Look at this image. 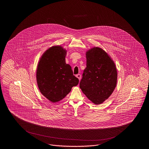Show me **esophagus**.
Returning <instances> with one entry per match:
<instances>
[{
  "label": "esophagus",
  "mask_w": 149,
  "mask_h": 149,
  "mask_svg": "<svg viewBox=\"0 0 149 149\" xmlns=\"http://www.w3.org/2000/svg\"><path fill=\"white\" fill-rule=\"evenodd\" d=\"M76 77H77L79 80H80V79H81V75H80V74H77V75H76Z\"/></svg>",
  "instance_id": "1"
}]
</instances>
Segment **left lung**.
<instances>
[{
	"instance_id": "obj_1",
	"label": "left lung",
	"mask_w": 149,
	"mask_h": 149,
	"mask_svg": "<svg viewBox=\"0 0 149 149\" xmlns=\"http://www.w3.org/2000/svg\"><path fill=\"white\" fill-rule=\"evenodd\" d=\"M86 67L80 82V88L86 97L99 104L112 94L117 80L113 61L106 51L93 47L86 52Z\"/></svg>"
}]
</instances>
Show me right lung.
Instances as JSON below:
<instances>
[{
  "instance_id": "add662e5",
  "label": "right lung",
  "mask_w": 149,
  "mask_h": 149,
  "mask_svg": "<svg viewBox=\"0 0 149 149\" xmlns=\"http://www.w3.org/2000/svg\"><path fill=\"white\" fill-rule=\"evenodd\" d=\"M66 52L60 46H52L43 53L37 66L36 79L39 90L53 103L64 98L79 83L70 65L66 64Z\"/></svg>"
}]
</instances>
